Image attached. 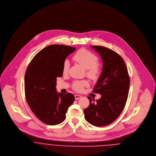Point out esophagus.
<instances>
[{
  "instance_id": "1",
  "label": "esophagus",
  "mask_w": 156,
  "mask_h": 156,
  "mask_svg": "<svg viewBox=\"0 0 156 156\" xmlns=\"http://www.w3.org/2000/svg\"><path fill=\"white\" fill-rule=\"evenodd\" d=\"M81 98H82V96H80L79 95H75V98H76V100H79V99H80Z\"/></svg>"
}]
</instances>
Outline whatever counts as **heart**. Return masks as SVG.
Wrapping results in <instances>:
<instances>
[{"label":"heart","instance_id":"1","mask_svg":"<svg viewBox=\"0 0 156 156\" xmlns=\"http://www.w3.org/2000/svg\"><path fill=\"white\" fill-rule=\"evenodd\" d=\"M73 60L87 69V75L91 79H97L101 73V68L98 65V58L95 54L85 49H81L77 51L73 56ZM69 69V62L65 60L63 65V73L66 74ZM88 83L85 80L76 81L73 83V88L77 91H80Z\"/></svg>","mask_w":156,"mask_h":156}]
</instances>
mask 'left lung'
Instances as JSON below:
<instances>
[{"instance_id":"1","label":"left lung","mask_w":156,"mask_h":156,"mask_svg":"<svg viewBox=\"0 0 156 156\" xmlns=\"http://www.w3.org/2000/svg\"><path fill=\"white\" fill-rule=\"evenodd\" d=\"M91 47L100 54L103 63L101 74L93 90L101 97L95 101L88 97L90 105L83 112L88 123L102 127L115 120L125 107L130 77L125 62L119 54L103 46Z\"/></svg>"}]
</instances>
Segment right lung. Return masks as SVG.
<instances>
[{
	"mask_svg": "<svg viewBox=\"0 0 156 156\" xmlns=\"http://www.w3.org/2000/svg\"><path fill=\"white\" fill-rule=\"evenodd\" d=\"M75 50L76 48L68 45H49L35 55L26 69V101L35 115L47 125L63 122L75 100L72 93L63 94L56 90V78L63 76L64 61Z\"/></svg>",
	"mask_w": 156,
	"mask_h": 156,
	"instance_id": "obj_1",
	"label": "right lung"
}]
</instances>
